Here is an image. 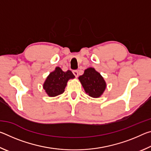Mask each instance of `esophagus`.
Returning <instances> with one entry per match:
<instances>
[{
	"label": "esophagus",
	"mask_w": 151,
	"mask_h": 151,
	"mask_svg": "<svg viewBox=\"0 0 151 151\" xmlns=\"http://www.w3.org/2000/svg\"><path fill=\"white\" fill-rule=\"evenodd\" d=\"M73 73L74 74V75H75L76 77H77L78 75V72L77 70H74L73 71Z\"/></svg>",
	"instance_id": "34e87169"
}]
</instances>
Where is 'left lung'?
<instances>
[{
    "label": "left lung",
    "instance_id": "left-lung-1",
    "mask_svg": "<svg viewBox=\"0 0 151 151\" xmlns=\"http://www.w3.org/2000/svg\"><path fill=\"white\" fill-rule=\"evenodd\" d=\"M78 79L86 93L93 98L101 96L105 90V81L101 74L93 68L86 69L83 75L79 76Z\"/></svg>",
    "mask_w": 151,
    "mask_h": 151
}]
</instances>
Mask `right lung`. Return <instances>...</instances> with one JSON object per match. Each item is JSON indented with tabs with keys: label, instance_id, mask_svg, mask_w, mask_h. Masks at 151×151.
I'll return each instance as SVG.
<instances>
[{
	"label": "right lung",
	"instance_id": "1",
	"mask_svg": "<svg viewBox=\"0 0 151 151\" xmlns=\"http://www.w3.org/2000/svg\"><path fill=\"white\" fill-rule=\"evenodd\" d=\"M75 78V75L70 70L64 72L60 67H57L46 79L43 88L49 96H56L65 92L67 81Z\"/></svg>",
	"mask_w": 151,
	"mask_h": 151
}]
</instances>
